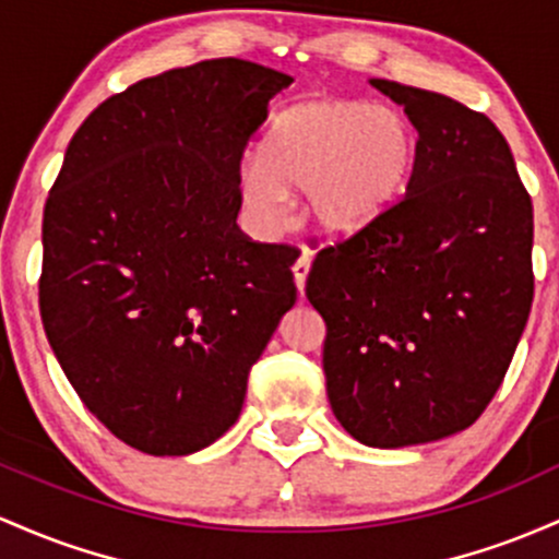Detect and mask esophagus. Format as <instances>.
<instances>
[{"label":"esophagus","mask_w":559,"mask_h":559,"mask_svg":"<svg viewBox=\"0 0 559 559\" xmlns=\"http://www.w3.org/2000/svg\"><path fill=\"white\" fill-rule=\"evenodd\" d=\"M309 269H311L309 255H300V259H298L296 263H293V280H296L298 293H304V287H306V277H309Z\"/></svg>","instance_id":"esophagus-1"}]
</instances>
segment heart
I'll return each mask as SVG.
<instances>
[{"label": "heart", "instance_id": "obj_1", "mask_svg": "<svg viewBox=\"0 0 559 559\" xmlns=\"http://www.w3.org/2000/svg\"><path fill=\"white\" fill-rule=\"evenodd\" d=\"M415 163V127L399 110L322 97L274 118L237 185L259 229H280L287 195H304L313 229L337 240L378 224L406 192Z\"/></svg>", "mask_w": 559, "mask_h": 559}]
</instances>
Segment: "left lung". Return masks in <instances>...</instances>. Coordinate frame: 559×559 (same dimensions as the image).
I'll use <instances>...</instances> for the list:
<instances>
[{
    "mask_svg": "<svg viewBox=\"0 0 559 559\" xmlns=\"http://www.w3.org/2000/svg\"><path fill=\"white\" fill-rule=\"evenodd\" d=\"M417 129L406 195L322 248L306 298L328 324L337 423L378 449L469 428L499 391L533 304V205L491 118L372 79Z\"/></svg>",
    "mask_w": 559,
    "mask_h": 559,
    "instance_id": "8db88e82",
    "label": "left lung"
}]
</instances>
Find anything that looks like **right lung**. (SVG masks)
Returning <instances> with one entry per match:
<instances>
[{"label": "right lung", "instance_id": "add662e5", "mask_svg": "<svg viewBox=\"0 0 559 559\" xmlns=\"http://www.w3.org/2000/svg\"><path fill=\"white\" fill-rule=\"evenodd\" d=\"M290 84L237 58L136 81L81 123L49 190L44 332L86 409L144 454L222 438L296 304V248L237 227L242 153Z\"/></svg>", "mask_w": 559, "mask_h": 559}]
</instances>
